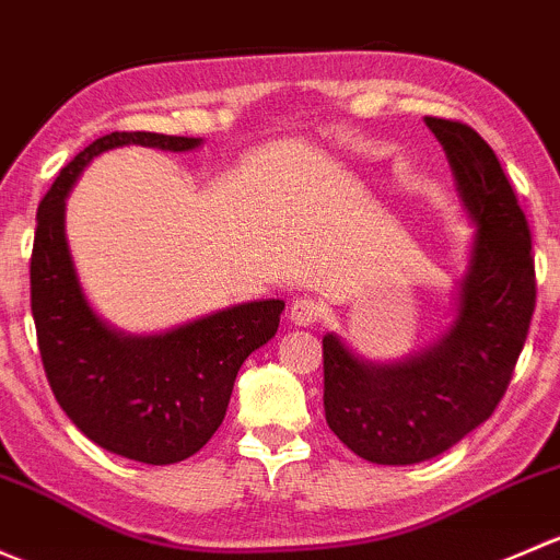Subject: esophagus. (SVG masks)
<instances>
[{
	"mask_svg": "<svg viewBox=\"0 0 560 560\" xmlns=\"http://www.w3.org/2000/svg\"><path fill=\"white\" fill-rule=\"evenodd\" d=\"M288 320L296 323V326H313L320 320V304L313 296L293 299L291 307H288Z\"/></svg>",
	"mask_w": 560,
	"mask_h": 560,
	"instance_id": "esophagus-1",
	"label": "esophagus"
}]
</instances>
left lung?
<instances>
[{
    "mask_svg": "<svg viewBox=\"0 0 560 560\" xmlns=\"http://www.w3.org/2000/svg\"><path fill=\"white\" fill-rule=\"evenodd\" d=\"M477 223L458 315L431 350L394 366L355 359L323 337V409L345 445L372 464L434 458L488 420L515 372L534 307L532 229L499 159L471 126L425 118Z\"/></svg>",
    "mask_w": 560,
    "mask_h": 560,
    "instance_id": "left-lung-1",
    "label": "left lung"
}]
</instances>
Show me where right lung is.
<instances>
[{"label":"right lung","mask_w":560,"mask_h":560,"mask_svg":"<svg viewBox=\"0 0 560 560\" xmlns=\"http://www.w3.org/2000/svg\"><path fill=\"white\" fill-rule=\"evenodd\" d=\"M129 142L191 151L201 140L113 131L69 161L37 207L32 315L45 377L67 418L109 453L164 466L210 442L242 361L275 337L285 302L240 304L159 337H124L96 318L69 256L65 199L94 155Z\"/></svg>","instance_id":"obj_1"}]
</instances>
